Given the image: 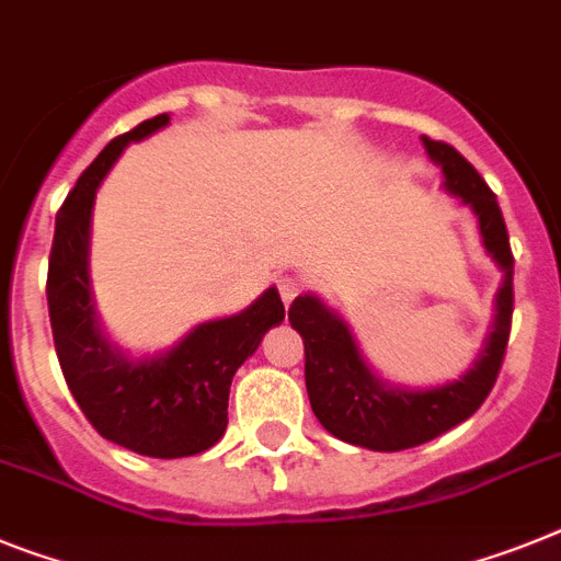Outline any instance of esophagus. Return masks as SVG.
Here are the masks:
<instances>
[{
	"label": "esophagus",
	"mask_w": 561,
	"mask_h": 561,
	"mask_svg": "<svg viewBox=\"0 0 561 561\" xmlns=\"http://www.w3.org/2000/svg\"><path fill=\"white\" fill-rule=\"evenodd\" d=\"M279 294H282V302L290 305L296 296L302 294V282L296 279V276H282L279 279Z\"/></svg>",
	"instance_id": "obj_1"
}]
</instances>
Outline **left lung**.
Masks as SVG:
<instances>
[{"mask_svg": "<svg viewBox=\"0 0 561 561\" xmlns=\"http://www.w3.org/2000/svg\"><path fill=\"white\" fill-rule=\"evenodd\" d=\"M422 145L431 162L442 168V187L477 214L484 251L502 271L491 333L473 365L454 382L433 388L385 382L365 359L351 324L317 294L296 296L288 310L294 331L305 342V385L322 427L336 439L382 454L425 445L473 416L496 382L511 336L513 253L496 196L459 150L427 136H422Z\"/></svg>", "mask_w": 561, "mask_h": 561, "instance_id": "obj_1", "label": "left lung"}]
</instances>
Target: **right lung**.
Returning a JSON list of instances; mask_svg holds the SVG:
<instances>
[{"label":"right lung","instance_id":"add662e5","mask_svg":"<svg viewBox=\"0 0 561 561\" xmlns=\"http://www.w3.org/2000/svg\"><path fill=\"white\" fill-rule=\"evenodd\" d=\"M168 125L171 116L159 113L107 142L56 214L48 262L50 331L70 393L107 442L153 459L202 454L222 439L233 374L285 319L279 290L267 288L239 313L199 322L145 356H130L102 331L91 290L96 191L122 150Z\"/></svg>","mask_w":561,"mask_h":561}]
</instances>
